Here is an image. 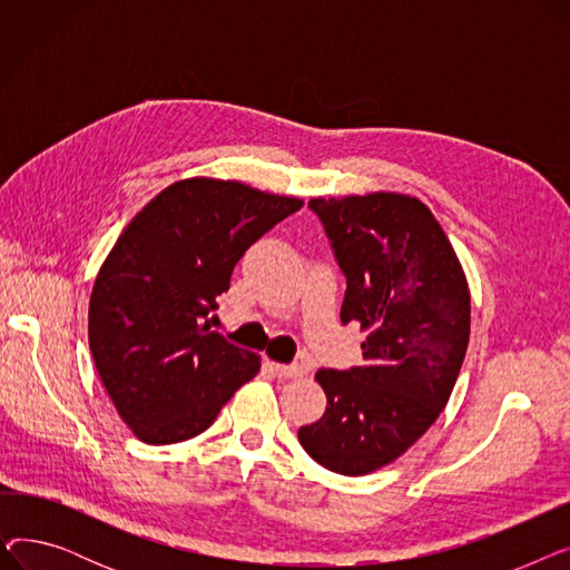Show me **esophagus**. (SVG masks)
<instances>
[{"mask_svg": "<svg viewBox=\"0 0 570 570\" xmlns=\"http://www.w3.org/2000/svg\"><path fill=\"white\" fill-rule=\"evenodd\" d=\"M267 367L273 370L277 376L282 379H297V376H305L309 370L303 363H295V365H282V363H267Z\"/></svg>", "mask_w": 570, "mask_h": 570, "instance_id": "esophagus-1", "label": "esophagus"}]
</instances>
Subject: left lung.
<instances>
[{"mask_svg": "<svg viewBox=\"0 0 570 570\" xmlns=\"http://www.w3.org/2000/svg\"><path fill=\"white\" fill-rule=\"evenodd\" d=\"M346 277L342 323L357 321L365 365L318 370L327 406L297 430L325 469L365 475L395 462L448 404L471 327L464 269L430 207L413 196L312 198Z\"/></svg>", "mask_w": 570, "mask_h": 570, "instance_id": "left-lung-1", "label": "left lung"}]
</instances>
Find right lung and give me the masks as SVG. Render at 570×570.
I'll return each instance as SVG.
<instances>
[{
	"label": "right lung",
	"instance_id": "1",
	"mask_svg": "<svg viewBox=\"0 0 570 570\" xmlns=\"http://www.w3.org/2000/svg\"><path fill=\"white\" fill-rule=\"evenodd\" d=\"M301 198L235 179L189 177L149 200L117 237L89 297V348L119 417L149 445L215 423L261 355L209 331L235 263Z\"/></svg>",
	"mask_w": 570,
	"mask_h": 570
}]
</instances>
